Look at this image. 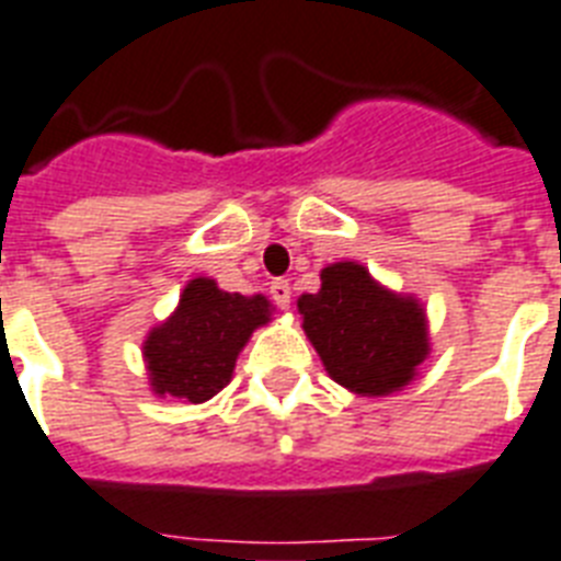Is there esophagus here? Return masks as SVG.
Returning <instances> with one entry per match:
<instances>
[{"mask_svg":"<svg viewBox=\"0 0 561 561\" xmlns=\"http://www.w3.org/2000/svg\"><path fill=\"white\" fill-rule=\"evenodd\" d=\"M268 293H272V301H275L277 307L289 309V304H293V286H289V280L277 277V280H272V286H268Z\"/></svg>","mask_w":561,"mask_h":561,"instance_id":"1","label":"esophagus"}]
</instances>
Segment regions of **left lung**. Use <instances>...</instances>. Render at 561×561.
I'll return each mask as SVG.
<instances>
[{"instance_id": "obj_1", "label": "left lung", "mask_w": 561, "mask_h": 561, "mask_svg": "<svg viewBox=\"0 0 561 561\" xmlns=\"http://www.w3.org/2000/svg\"><path fill=\"white\" fill-rule=\"evenodd\" d=\"M298 312L330 379L367 400L405 391L432 353L423 301L388 289L356 260L321 268V289L304 293Z\"/></svg>"}]
</instances>
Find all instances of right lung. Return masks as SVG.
<instances>
[{"label": "right lung", "instance_id": "add662e5", "mask_svg": "<svg viewBox=\"0 0 561 561\" xmlns=\"http://www.w3.org/2000/svg\"><path fill=\"white\" fill-rule=\"evenodd\" d=\"M272 312L266 295L226 293L203 275L187 280L176 309L150 327L141 344L150 391L194 405L217 397L231 382L240 351Z\"/></svg>", "mask_w": 561, "mask_h": 561}]
</instances>
